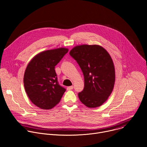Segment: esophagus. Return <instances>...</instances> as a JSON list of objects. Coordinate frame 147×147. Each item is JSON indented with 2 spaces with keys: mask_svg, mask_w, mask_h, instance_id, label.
<instances>
[{
  "mask_svg": "<svg viewBox=\"0 0 147 147\" xmlns=\"http://www.w3.org/2000/svg\"><path fill=\"white\" fill-rule=\"evenodd\" d=\"M73 89V86H69L67 88V90H71Z\"/></svg>",
  "mask_w": 147,
  "mask_h": 147,
  "instance_id": "obj_1",
  "label": "esophagus"
}]
</instances>
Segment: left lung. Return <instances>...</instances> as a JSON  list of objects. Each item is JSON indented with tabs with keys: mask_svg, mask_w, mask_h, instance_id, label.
Here are the masks:
<instances>
[{
	"mask_svg": "<svg viewBox=\"0 0 147 147\" xmlns=\"http://www.w3.org/2000/svg\"><path fill=\"white\" fill-rule=\"evenodd\" d=\"M69 54L84 77V87L78 94L80 101L88 108L100 107L110 96L115 84V71L111 56L97 45L77 46Z\"/></svg>",
	"mask_w": 147,
	"mask_h": 147,
	"instance_id": "left-lung-1",
	"label": "left lung"
}]
</instances>
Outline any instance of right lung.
<instances>
[{"label": "right lung", "mask_w": 147, "mask_h": 147, "mask_svg": "<svg viewBox=\"0 0 147 147\" xmlns=\"http://www.w3.org/2000/svg\"><path fill=\"white\" fill-rule=\"evenodd\" d=\"M60 48L42 52L28 63L24 76L26 92L31 101L42 109L53 108L66 89L59 84L55 67L68 52Z\"/></svg>", "instance_id": "add662e5"}]
</instances>
